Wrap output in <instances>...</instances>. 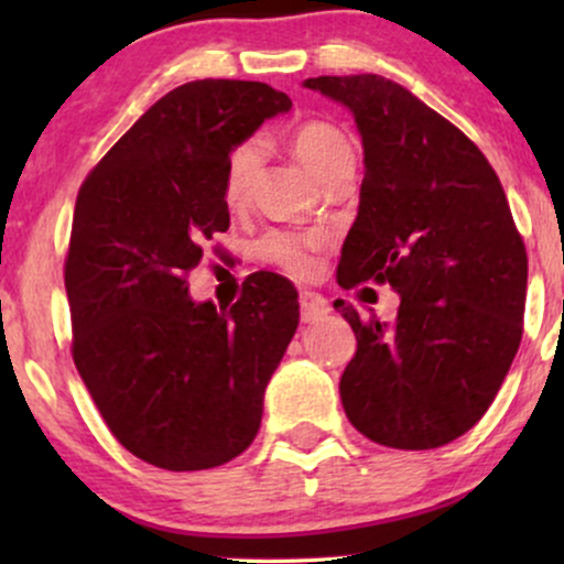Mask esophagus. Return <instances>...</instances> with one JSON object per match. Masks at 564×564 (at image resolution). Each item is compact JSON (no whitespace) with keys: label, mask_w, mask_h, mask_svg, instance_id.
<instances>
[{"label":"esophagus","mask_w":564,"mask_h":564,"mask_svg":"<svg viewBox=\"0 0 564 564\" xmlns=\"http://www.w3.org/2000/svg\"><path fill=\"white\" fill-rule=\"evenodd\" d=\"M328 300H323L315 291H300V313L304 323L321 321L323 315H328Z\"/></svg>","instance_id":"obj_1"}]
</instances>
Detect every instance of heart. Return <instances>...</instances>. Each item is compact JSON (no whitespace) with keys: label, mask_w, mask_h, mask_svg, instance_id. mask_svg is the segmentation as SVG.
Wrapping results in <instances>:
<instances>
[{"label":"heart","mask_w":564,"mask_h":564,"mask_svg":"<svg viewBox=\"0 0 564 564\" xmlns=\"http://www.w3.org/2000/svg\"><path fill=\"white\" fill-rule=\"evenodd\" d=\"M289 145L294 156L315 174V180L323 185L336 170L355 164L352 142L332 121L310 119L291 129ZM262 148L257 140H243L228 153L223 172V200L230 209H241L249 200L251 183L260 170ZM326 232L321 230H268L257 241V260L283 270L289 275H307L313 270L315 251L326 246Z\"/></svg>","instance_id":"obj_1"}]
</instances>
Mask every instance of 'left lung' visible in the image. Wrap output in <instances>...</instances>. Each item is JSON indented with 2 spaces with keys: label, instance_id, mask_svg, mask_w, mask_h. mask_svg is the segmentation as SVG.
<instances>
[{
  "label": "left lung",
  "instance_id": "left-lung-1",
  "mask_svg": "<svg viewBox=\"0 0 564 564\" xmlns=\"http://www.w3.org/2000/svg\"><path fill=\"white\" fill-rule=\"evenodd\" d=\"M304 87L345 102L364 138L358 219L336 281L400 294L390 323L334 302L358 336L341 405L373 443L440 448L480 422L520 347L525 241L480 148L405 87L377 74Z\"/></svg>",
  "mask_w": 564,
  "mask_h": 564
}]
</instances>
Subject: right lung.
I'll return each mask as SVG.
<instances>
[{"mask_svg":"<svg viewBox=\"0 0 564 564\" xmlns=\"http://www.w3.org/2000/svg\"><path fill=\"white\" fill-rule=\"evenodd\" d=\"M289 108L262 82H187L79 187L63 268L70 355L113 437L153 467H219L260 430L264 387L300 323L296 291L275 273L254 275L217 310L187 296V275L230 228L228 153Z\"/></svg>","mask_w":564,"mask_h":564,"instance_id":"obj_1","label":"right lung"}]
</instances>
